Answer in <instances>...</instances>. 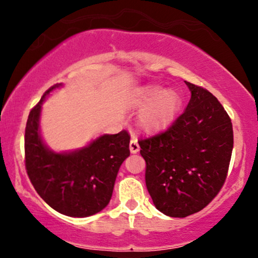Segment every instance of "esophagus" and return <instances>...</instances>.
<instances>
[{"label":"esophagus","instance_id":"1","mask_svg":"<svg viewBox=\"0 0 258 258\" xmlns=\"http://www.w3.org/2000/svg\"><path fill=\"white\" fill-rule=\"evenodd\" d=\"M129 149H130V153H132V154H136V153H139V151H140V146H139V143H137L136 137H133L132 141H130Z\"/></svg>","mask_w":258,"mask_h":258}]
</instances>
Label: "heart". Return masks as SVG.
<instances>
[{"instance_id":"heart-1","label":"heart","mask_w":258,"mask_h":258,"mask_svg":"<svg viewBox=\"0 0 258 258\" xmlns=\"http://www.w3.org/2000/svg\"><path fill=\"white\" fill-rule=\"evenodd\" d=\"M134 105L143 109L140 125L147 133H157L170 124L177 112L179 96L175 90H164L160 86L139 88L134 96Z\"/></svg>"}]
</instances>
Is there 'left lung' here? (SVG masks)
Instances as JSON below:
<instances>
[{
    "mask_svg": "<svg viewBox=\"0 0 258 258\" xmlns=\"http://www.w3.org/2000/svg\"><path fill=\"white\" fill-rule=\"evenodd\" d=\"M191 97L164 133L141 140L146 184L155 207L170 217L199 213L227 178L234 133L231 119L210 91L185 82Z\"/></svg>",
    "mask_w": 258,
    "mask_h": 258,
    "instance_id": "8db88e82",
    "label": "left lung"
}]
</instances>
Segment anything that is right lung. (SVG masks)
<instances>
[{"label":"right lung","mask_w":258,"mask_h":258,"mask_svg":"<svg viewBox=\"0 0 258 258\" xmlns=\"http://www.w3.org/2000/svg\"><path fill=\"white\" fill-rule=\"evenodd\" d=\"M57 83L48 89L28 116L24 153L31 184L48 206L70 217H88L110 202L117 172L130 155L128 132L98 136L72 151L51 150L41 136L42 104Z\"/></svg>","instance_id":"obj_1"}]
</instances>
